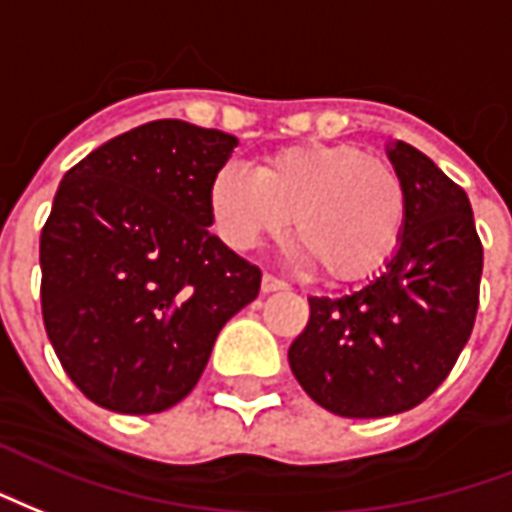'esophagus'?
Instances as JSON below:
<instances>
[{"mask_svg":"<svg viewBox=\"0 0 512 512\" xmlns=\"http://www.w3.org/2000/svg\"><path fill=\"white\" fill-rule=\"evenodd\" d=\"M283 289H289V283L281 281V278H275V275H264V278H261V292L264 294L283 292Z\"/></svg>","mask_w":512,"mask_h":512,"instance_id":"1","label":"esophagus"}]
</instances>
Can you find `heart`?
Listing matches in <instances>:
<instances>
[{
    "label": "heart",
    "instance_id": "1",
    "mask_svg": "<svg viewBox=\"0 0 512 512\" xmlns=\"http://www.w3.org/2000/svg\"><path fill=\"white\" fill-rule=\"evenodd\" d=\"M212 226L234 251H251L286 229L297 259L327 281L379 270L406 226V185L393 163L357 144H297L253 166L212 177Z\"/></svg>",
    "mask_w": 512,
    "mask_h": 512
}]
</instances>
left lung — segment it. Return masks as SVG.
I'll use <instances>...</instances> for the list:
<instances>
[{
  "mask_svg": "<svg viewBox=\"0 0 512 512\" xmlns=\"http://www.w3.org/2000/svg\"><path fill=\"white\" fill-rule=\"evenodd\" d=\"M406 185V226L387 270L341 297H308L289 346L294 379L341 417H390L423 404L475 327L483 245L472 204L412 144L387 147Z\"/></svg>",
  "mask_w": 512,
  "mask_h": 512,
  "instance_id": "left-lung-1",
  "label": "left lung"
}]
</instances>
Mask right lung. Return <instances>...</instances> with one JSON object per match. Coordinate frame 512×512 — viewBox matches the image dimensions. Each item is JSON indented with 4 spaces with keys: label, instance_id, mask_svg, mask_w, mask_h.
Returning <instances> with one entry per match:
<instances>
[{
    "label": "right lung",
    "instance_id": "right-lung-1",
    "mask_svg": "<svg viewBox=\"0 0 512 512\" xmlns=\"http://www.w3.org/2000/svg\"><path fill=\"white\" fill-rule=\"evenodd\" d=\"M237 138L155 119L59 182L40 234L48 341L89 401L119 414L179 404L261 270L210 231L207 204Z\"/></svg>",
    "mask_w": 512,
    "mask_h": 512
}]
</instances>
